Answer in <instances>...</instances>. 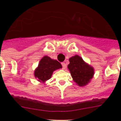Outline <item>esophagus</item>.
<instances>
[{"label":"esophagus","mask_w":121,"mask_h":121,"mask_svg":"<svg viewBox=\"0 0 121 121\" xmlns=\"http://www.w3.org/2000/svg\"><path fill=\"white\" fill-rule=\"evenodd\" d=\"M61 65H62L63 68V69H65V68H66V64L65 63L63 62L62 63H61Z\"/></svg>","instance_id":"esophagus-1"}]
</instances>
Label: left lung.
<instances>
[{
  "instance_id": "left-lung-1",
  "label": "left lung",
  "mask_w": 121,
  "mask_h": 121,
  "mask_svg": "<svg viewBox=\"0 0 121 121\" xmlns=\"http://www.w3.org/2000/svg\"><path fill=\"white\" fill-rule=\"evenodd\" d=\"M69 61L68 69L74 82L79 86H85L89 83L94 77V67L85 62L78 55L70 58Z\"/></svg>"
}]
</instances>
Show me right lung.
<instances>
[{
	"label": "right lung",
	"instance_id": "obj_1",
	"mask_svg": "<svg viewBox=\"0 0 121 121\" xmlns=\"http://www.w3.org/2000/svg\"><path fill=\"white\" fill-rule=\"evenodd\" d=\"M60 68H62L60 63L48 56H44L35 69L34 75L38 82L45 83L46 81L51 78L53 72Z\"/></svg>",
	"mask_w": 121,
	"mask_h": 121
}]
</instances>
